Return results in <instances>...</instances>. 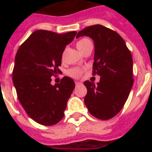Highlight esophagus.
I'll use <instances>...</instances> for the list:
<instances>
[{
  "label": "esophagus",
  "mask_w": 152,
  "mask_h": 152,
  "mask_svg": "<svg viewBox=\"0 0 152 152\" xmlns=\"http://www.w3.org/2000/svg\"><path fill=\"white\" fill-rule=\"evenodd\" d=\"M75 83H76V86H79V85H81V84H82V83H81V82H79V81H76V82H75Z\"/></svg>",
  "instance_id": "34e87169"
}]
</instances>
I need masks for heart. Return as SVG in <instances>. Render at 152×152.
Listing matches in <instances>:
<instances>
[{"label": "heart", "instance_id": "obj_1", "mask_svg": "<svg viewBox=\"0 0 152 152\" xmlns=\"http://www.w3.org/2000/svg\"><path fill=\"white\" fill-rule=\"evenodd\" d=\"M90 40L88 39H80V41L77 42L76 43V47L79 50H80L81 49L83 48V46H85L86 44L90 42ZM81 73H82V70L80 69H78V68H73V69H70L69 71V74L72 77H74V78H77L79 76H80Z\"/></svg>", "mask_w": 152, "mask_h": 152}]
</instances>
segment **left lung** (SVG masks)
Here are the masks:
<instances>
[{"mask_svg":"<svg viewBox=\"0 0 152 152\" xmlns=\"http://www.w3.org/2000/svg\"><path fill=\"white\" fill-rule=\"evenodd\" d=\"M83 36L94 42V74L100 76L96 84L84 82L88 89L84 103L91 115L108 120L122 109L133 85L132 55L124 39L102 25L86 27L76 38Z\"/></svg>","mask_w":152,"mask_h":152,"instance_id":"obj_1","label":"left lung"}]
</instances>
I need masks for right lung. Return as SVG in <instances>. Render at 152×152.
<instances>
[{
  "mask_svg": "<svg viewBox=\"0 0 152 152\" xmlns=\"http://www.w3.org/2000/svg\"><path fill=\"white\" fill-rule=\"evenodd\" d=\"M76 34V31L57 34L38 30L16 53L13 84L26 113L39 124L55 125L64 117L75 82L64 76L61 83L52 85L51 76L61 72L62 53Z\"/></svg>",
  "mask_w": 152,
  "mask_h": 152,
  "instance_id": "obj_1",
  "label": "right lung"
}]
</instances>
